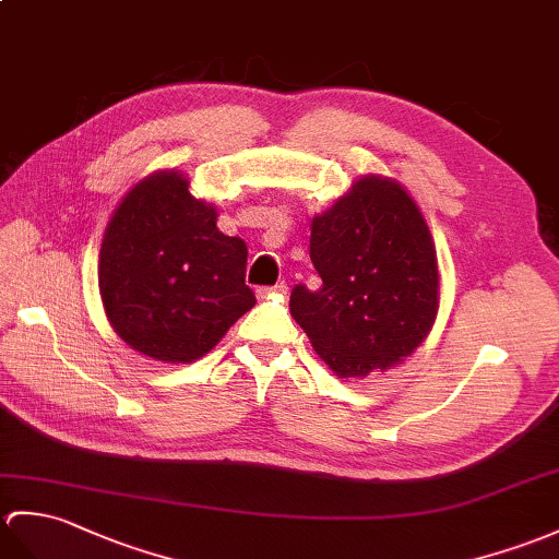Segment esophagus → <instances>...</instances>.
Wrapping results in <instances>:
<instances>
[{
	"instance_id": "1",
	"label": "esophagus",
	"mask_w": 559,
	"mask_h": 559,
	"mask_svg": "<svg viewBox=\"0 0 559 559\" xmlns=\"http://www.w3.org/2000/svg\"><path fill=\"white\" fill-rule=\"evenodd\" d=\"M285 290H288V285H285L283 281L276 283V285H266V288H259V297H271V295H285Z\"/></svg>"
}]
</instances>
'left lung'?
<instances>
[{"label":"left lung","instance_id":"1","mask_svg":"<svg viewBox=\"0 0 559 559\" xmlns=\"http://www.w3.org/2000/svg\"><path fill=\"white\" fill-rule=\"evenodd\" d=\"M321 288L297 283L290 314L341 376L395 367L431 331L438 262L426 221L395 180L367 176L311 221Z\"/></svg>","mask_w":559,"mask_h":559}]
</instances>
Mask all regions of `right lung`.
<instances>
[{"mask_svg": "<svg viewBox=\"0 0 559 559\" xmlns=\"http://www.w3.org/2000/svg\"><path fill=\"white\" fill-rule=\"evenodd\" d=\"M216 216L176 171L140 180L114 212L99 295L114 331L138 353L171 365L200 359L254 307L248 245L224 236Z\"/></svg>", "mask_w": 559, "mask_h": 559, "instance_id": "1", "label": "right lung"}]
</instances>
